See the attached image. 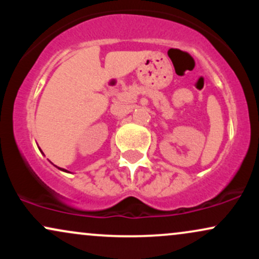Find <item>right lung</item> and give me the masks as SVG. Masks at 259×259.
<instances>
[{
	"instance_id": "1",
	"label": "right lung",
	"mask_w": 259,
	"mask_h": 259,
	"mask_svg": "<svg viewBox=\"0 0 259 259\" xmlns=\"http://www.w3.org/2000/svg\"><path fill=\"white\" fill-rule=\"evenodd\" d=\"M58 169H59V170H62V171H67V170H65V169H63V168H59V167H57Z\"/></svg>"
}]
</instances>
